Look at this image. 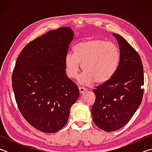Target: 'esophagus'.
Returning <instances> with one entry per match:
<instances>
[{"instance_id":"obj_1","label":"esophagus","mask_w":152,"mask_h":152,"mask_svg":"<svg viewBox=\"0 0 152 152\" xmlns=\"http://www.w3.org/2000/svg\"><path fill=\"white\" fill-rule=\"evenodd\" d=\"M79 91H80V93L82 94H84V92H86V89L85 88H83V87H79Z\"/></svg>"}]
</instances>
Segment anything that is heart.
I'll use <instances>...</instances> for the list:
<instances>
[{
	"label": "heart",
	"mask_w": 152,
	"mask_h": 152,
	"mask_svg": "<svg viewBox=\"0 0 152 152\" xmlns=\"http://www.w3.org/2000/svg\"><path fill=\"white\" fill-rule=\"evenodd\" d=\"M120 61V51L111 42L101 39H89L74 46V53H68L64 60L66 75L76 78L82 66L84 72L78 81L90 86L95 82L104 84L116 72Z\"/></svg>",
	"instance_id": "1"
}]
</instances>
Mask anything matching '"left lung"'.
<instances>
[{"mask_svg":"<svg viewBox=\"0 0 152 152\" xmlns=\"http://www.w3.org/2000/svg\"><path fill=\"white\" fill-rule=\"evenodd\" d=\"M119 44L120 61L110 80L93 91L92 119L105 132L119 129L129 122L142 101L143 68L140 56L122 36L113 33Z\"/></svg>","mask_w":152,"mask_h":152,"instance_id":"1","label":"left lung"}]
</instances>
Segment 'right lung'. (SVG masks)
I'll use <instances>...</instances> for the list:
<instances>
[{
    "label": "right lung",
    "mask_w": 152,
    "mask_h": 152,
    "mask_svg": "<svg viewBox=\"0 0 152 152\" xmlns=\"http://www.w3.org/2000/svg\"><path fill=\"white\" fill-rule=\"evenodd\" d=\"M74 35L70 27L50 31L25 46L15 64L12 84L18 107L27 121L43 133L62 129L79 97L64 64Z\"/></svg>",
    "instance_id": "1"
}]
</instances>
